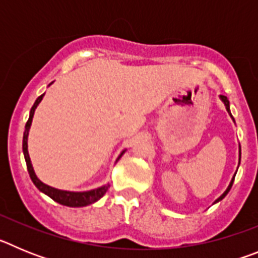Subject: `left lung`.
<instances>
[{
  "label": "left lung",
  "instance_id": "left-lung-1",
  "mask_svg": "<svg viewBox=\"0 0 258 258\" xmlns=\"http://www.w3.org/2000/svg\"><path fill=\"white\" fill-rule=\"evenodd\" d=\"M220 99H221V101L223 102V104H225V107H226V111H227V112H229V115L231 116L232 121H235V120H234V117H232L231 112H230V102H229V99H227V97H225V95H220ZM240 157H241V151H240V146H239V164H240ZM238 168H239V165H238ZM235 174H236V173H235ZM235 174L232 175L231 181H230L229 186H227V188H226V190H225V192H223L222 195H221V197L218 198V199H216V200H214V203H213V204H216V203L221 202V200H222L223 198L226 197V195H227V192H229V191H230V188H231V186H232V182H234V178H235Z\"/></svg>",
  "mask_w": 258,
  "mask_h": 258
}]
</instances>
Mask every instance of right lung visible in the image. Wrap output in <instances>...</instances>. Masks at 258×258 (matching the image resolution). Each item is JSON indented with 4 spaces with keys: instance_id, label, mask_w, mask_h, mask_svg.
<instances>
[{
    "instance_id": "add662e5",
    "label": "right lung",
    "mask_w": 258,
    "mask_h": 258,
    "mask_svg": "<svg viewBox=\"0 0 258 258\" xmlns=\"http://www.w3.org/2000/svg\"><path fill=\"white\" fill-rule=\"evenodd\" d=\"M51 84H50V85H51ZM44 95L45 94L40 95V97L36 99L35 104L32 106L31 112H29V118L26 124L24 134H23V154H24V159H26L27 169H28L29 177H31L32 182L35 183V186L41 191V192H44L45 195H47L49 198H51L54 202L59 203V204H61V206L74 207V208H77V207H85V206H89V204H93V203L98 202V200L101 199L104 194H106V191L108 190V187H109L108 183L103 184V186H101V187L93 188V190H89V191L59 190V188L51 187V186H49V184H46V183H44L42 181H40L37 175H36L35 170H33V166H32L31 159H29V154H28V134H29V129H31V125H32V118H33V115H35L36 108H37V106L40 104V102L42 101ZM124 152H125V150L124 151H121V154L118 155L117 160L122 156V155H124Z\"/></svg>"
}]
</instances>
